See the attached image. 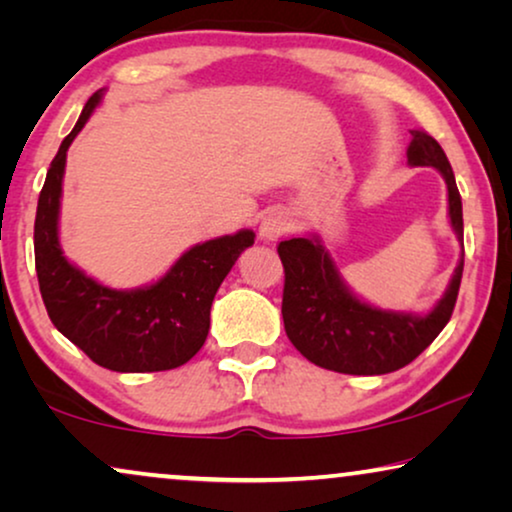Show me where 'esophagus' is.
Returning a JSON list of instances; mask_svg holds the SVG:
<instances>
[{
    "label": "esophagus",
    "mask_w": 512,
    "mask_h": 512,
    "mask_svg": "<svg viewBox=\"0 0 512 512\" xmlns=\"http://www.w3.org/2000/svg\"><path fill=\"white\" fill-rule=\"evenodd\" d=\"M289 228H291L289 214H286L284 209H270V212H265V216L261 219L258 235H261L265 242H275L284 233H289Z\"/></svg>",
    "instance_id": "esophagus-1"
}]
</instances>
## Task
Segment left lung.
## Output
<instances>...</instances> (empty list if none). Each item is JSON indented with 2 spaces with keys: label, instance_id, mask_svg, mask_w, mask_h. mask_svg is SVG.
Segmentation results:
<instances>
[{
  "label": "left lung",
  "instance_id": "obj_1",
  "mask_svg": "<svg viewBox=\"0 0 512 512\" xmlns=\"http://www.w3.org/2000/svg\"><path fill=\"white\" fill-rule=\"evenodd\" d=\"M408 163L436 167L447 184L450 223L461 244L452 282L429 314L377 310L347 289L317 235L279 242L277 254L284 265V328L293 347L314 366L347 375L394 373L415 361L452 317L464 272L461 195L450 160L429 132L412 130Z\"/></svg>",
  "mask_w": 512,
  "mask_h": 512
}]
</instances>
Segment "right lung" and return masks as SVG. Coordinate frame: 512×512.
<instances>
[{
  "label": "right lung",
  "instance_id": "1",
  "mask_svg": "<svg viewBox=\"0 0 512 512\" xmlns=\"http://www.w3.org/2000/svg\"><path fill=\"white\" fill-rule=\"evenodd\" d=\"M90 97L74 130L62 139L48 167L34 219V265L53 326L97 366L116 373H156L191 361L205 345L209 310L237 256L254 244V230H240L195 244L165 277L144 289L102 286L62 256L58 237L67 149L100 104Z\"/></svg>",
  "mask_w": 512,
  "mask_h": 512
}]
</instances>
